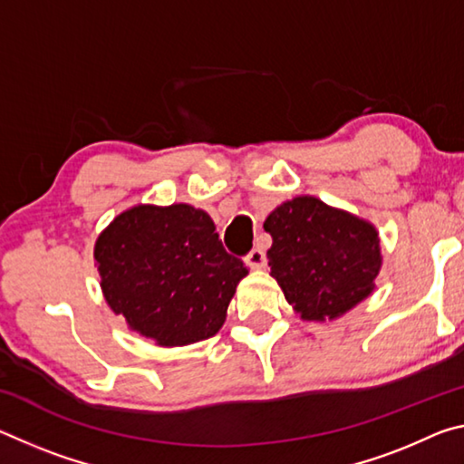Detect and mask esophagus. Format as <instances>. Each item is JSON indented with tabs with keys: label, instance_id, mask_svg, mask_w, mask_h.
Listing matches in <instances>:
<instances>
[{
	"label": "esophagus",
	"instance_id": "1",
	"mask_svg": "<svg viewBox=\"0 0 464 464\" xmlns=\"http://www.w3.org/2000/svg\"><path fill=\"white\" fill-rule=\"evenodd\" d=\"M266 262H268V260H266V254H264L262 247H254L246 257H243V264H246L247 268H251V270L266 268Z\"/></svg>",
	"mask_w": 464,
	"mask_h": 464
}]
</instances>
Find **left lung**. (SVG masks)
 I'll return each instance as SVG.
<instances>
[{
  "label": "left lung",
  "instance_id": "left-lung-1",
  "mask_svg": "<svg viewBox=\"0 0 464 464\" xmlns=\"http://www.w3.org/2000/svg\"><path fill=\"white\" fill-rule=\"evenodd\" d=\"M264 229L272 276L303 319H335L372 293L381 246L371 223L298 196L272 210Z\"/></svg>",
  "mask_w": 464,
  "mask_h": 464
}]
</instances>
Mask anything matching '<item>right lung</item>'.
Masks as SVG:
<instances>
[{"mask_svg": "<svg viewBox=\"0 0 464 464\" xmlns=\"http://www.w3.org/2000/svg\"><path fill=\"white\" fill-rule=\"evenodd\" d=\"M93 257L110 309L160 345L213 337L247 274L213 218L190 204L127 210L100 235Z\"/></svg>", "mask_w": 464, "mask_h": 464, "instance_id": "obj_1", "label": "right lung"}]
</instances>
